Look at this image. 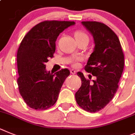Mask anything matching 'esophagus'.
<instances>
[{"label":"esophagus","instance_id":"esophagus-1","mask_svg":"<svg viewBox=\"0 0 135 135\" xmlns=\"http://www.w3.org/2000/svg\"><path fill=\"white\" fill-rule=\"evenodd\" d=\"M70 73L72 74H73V75H75V74H76V70H75L74 69H71V70H70Z\"/></svg>","mask_w":135,"mask_h":135}]
</instances>
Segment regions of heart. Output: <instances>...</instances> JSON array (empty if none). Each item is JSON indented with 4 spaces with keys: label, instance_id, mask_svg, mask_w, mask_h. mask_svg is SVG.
Segmentation results:
<instances>
[{
    "label": "heart",
    "instance_id": "obj_1",
    "mask_svg": "<svg viewBox=\"0 0 135 135\" xmlns=\"http://www.w3.org/2000/svg\"><path fill=\"white\" fill-rule=\"evenodd\" d=\"M75 37L76 40H81V39H87V40H89V36H87L85 32L83 31H76L75 33ZM79 60H81V59H76L75 60H72L71 62H72L74 66H76L78 65V61H79Z\"/></svg>",
    "mask_w": 135,
    "mask_h": 135
}]
</instances>
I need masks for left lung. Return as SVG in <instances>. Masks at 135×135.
<instances>
[{
    "mask_svg": "<svg viewBox=\"0 0 135 135\" xmlns=\"http://www.w3.org/2000/svg\"><path fill=\"white\" fill-rule=\"evenodd\" d=\"M91 33L95 48L85 70L95 76L87 79L81 72L77 75L81 86L75 93L76 102L81 108L89 112L99 111L114 96L124 65V57L117 35L108 25L98 21H82Z\"/></svg>",
    "mask_w": 135,
    "mask_h": 135,
    "instance_id": "1",
    "label": "left lung"
}]
</instances>
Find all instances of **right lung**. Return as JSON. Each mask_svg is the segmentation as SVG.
<instances>
[{
  "label": "right lung",
  "mask_w": 135,
  "mask_h": 135,
  "mask_svg": "<svg viewBox=\"0 0 135 135\" xmlns=\"http://www.w3.org/2000/svg\"><path fill=\"white\" fill-rule=\"evenodd\" d=\"M74 21H44L27 33L17 54L21 95L31 108L43 110L56 102L60 89L70 75L68 69L55 73L46 70V62L54 57L56 41L60 33Z\"/></svg>",
  "instance_id": "obj_1"
}]
</instances>
